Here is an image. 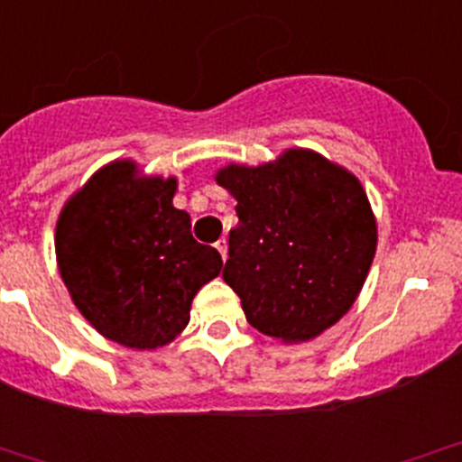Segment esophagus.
<instances>
[{
  "instance_id": "esophagus-1",
  "label": "esophagus",
  "mask_w": 462,
  "mask_h": 462,
  "mask_svg": "<svg viewBox=\"0 0 462 462\" xmlns=\"http://www.w3.org/2000/svg\"><path fill=\"white\" fill-rule=\"evenodd\" d=\"M214 245H217V250L221 253V257L227 259V239H223V236H221V239H218Z\"/></svg>"
}]
</instances>
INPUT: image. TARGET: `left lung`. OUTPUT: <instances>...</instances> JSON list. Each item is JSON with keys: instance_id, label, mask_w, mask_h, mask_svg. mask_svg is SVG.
<instances>
[{"instance_id": "1", "label": "left lung", "mask_w": 462, "mask_h": 462, "mask_svg": "<svg viewBox=\"0 0 462 462\" xmlns=\"http://www.w3.org/2000/svg\"><path fill=\"white\" fill-rule=\"evenodd\" d=\"M217 183L236 199L223 279L250 326L297 344L346 315L377 244L360 180L310 149H288L259 167H223Z\"/></svg>"}]
</instances>
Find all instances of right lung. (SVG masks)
Listing matches in <instances>:
<instances>
[{
	"mask_svg": "<svg viewBox=\"0 0 462 462\" xmlns=\"http://www.w3.org/2000/svg\"><path fill=\"white\" fill-rule=\"evenodd\" d=\"M176 179L114 161L73 194L55 227V254L73 304L100 335L129 348L170 344L194 295L223 268L171 199Z\"/></svg>",
	"mask_w": 462,
	"mask_h": 462,
	"instance_id": "add662e5",
	"label": "right lung"
}]
</instances>
